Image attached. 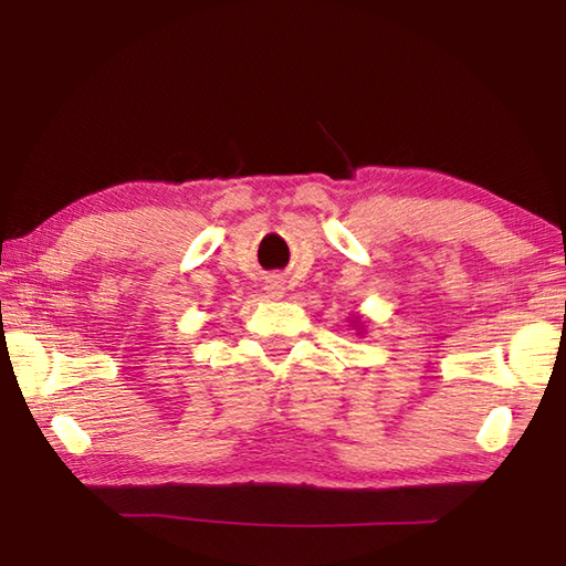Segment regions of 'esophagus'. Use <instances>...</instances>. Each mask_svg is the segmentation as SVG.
<instances>
[{
  "instance_id": "1",
  "label": "esophagus",
  "mask_w": 566,
  "mask_h": 566,
  "mask_svg": "<svg viewBox=\"0 0 566 566\" xmlns=\"http://www.w3.org/2000/svg\"><path fill=\"white\" fill-rule=\"evenodd\" d=\"M264 290H266V294H270V296H282L284 294V284L280 280H272V282H266Z\"/></svg>"
}]
</instances>
